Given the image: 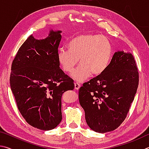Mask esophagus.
Listing matches in <instances>:
<instances>
[{
	"instance_id": "1",
	"label": "esophagus",
	"mask_w": 149,
	"mask_h": 149,
	"mask_svg": "<svg viewBox=\"0 0 149 149\" xmlns=\"http://www.w3.org/2000/svg\"><path fill=\"white\" fill-rule=\"evenodd\" d=\"M80 87V85L79 84L78 82H75L74 83V89L76 90H79V89Z\"/></svg>"
}]
</instances>
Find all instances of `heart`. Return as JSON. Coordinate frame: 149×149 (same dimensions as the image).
Segmentation results:
<instances>
[{
	"mask_svg": "<svg viewBox=\"0 0 149 149\" xmlns=\"http://www.w3.org/2000/svg\"><path fill=\"white\" fill-rule=\"evenodd\" d=\"M69 49H60L57 59L65 72H72L79 61L80 65L72 72L71 77L82 82L90 77L100 75L110 64L113 46L105 36L94 33H84L72 38L68 43Z\"/></svg>",
	"mask_w": 149,
	"mask_h": 149,
	"instance_id": "1",
	"label": "heart"
}]
</instances>
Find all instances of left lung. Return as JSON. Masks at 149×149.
<instances>
[{"label":"left lung","mask_w":149,"mask_h":149,"mask_svg":"<svg viewBox=\"0 0 149 149\" xmlns=\"http://www.w3.org/2000/svg\"><path fill=\"white\" fill-rule=\"evenodd\" d=\"M138 84L139 72L133 55L115 52L105 71L79 89V102L88 126L98 133L118 127L126 118Z\"/></svg>","instance_id":"left-lung-1"}]
</instances>
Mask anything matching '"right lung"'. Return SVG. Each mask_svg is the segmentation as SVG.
<instances>
[{
    "instance_id": "obj_1",
    "label": "right lung",
    "mask_w": 149,
    "mask_h": 149,
    "mask_svg": "<svg viewBox=\"0 0 149 149\" xmlns=\"http://www.w3.org/2000/svg\"><path fill=\"white\" fill-rule=\"evenodd\" d=\"M61 33L52 30L42 40L29 36L12 64L10 87L17 108L29 124L42 130L58 126L62 120L61 96L74 88L57 59Z\"/></svg>"
}]
</instances>
